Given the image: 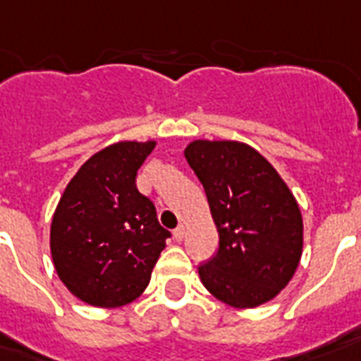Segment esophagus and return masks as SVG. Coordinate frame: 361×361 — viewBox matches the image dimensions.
<instances>
[{
	"label": "esophagus",
	"mask_w": 361,
	"mask_h": 361,
	"mask_svg": "<svg viewBox=\"0 0 361 361\" xmlns=\"http://www.w3.org/2000/svg\"><path fill=\"white\" fill-rule=\"evenodd\" d=\"M173 235H175V239H177V241H183L184 235H186V228H184V226H178L177 230L173 231Z\"/></svg>",
	"instance_id": "obj_1"
}]
</instances>
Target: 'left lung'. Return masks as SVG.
Returning a JSON list of instances; mask_svg holds the SVG:
<instances>
[{
  "mask_svg": "<svg viewBox=\"0 0 361 361\" xmlns=\"http://www.w3.org/2000/svg\"><path fill=\"white\" fill-rule=\"evenodd\" d=\"M184 158L203 184L219 231L216 256L200 267L203 286L235 309L281 294L303 252V219L292 190L247 142L195 139Z\"/></svg>",
  "mask_w": 361,
  "mask_h": 361,
  "instance_id": "obj_1",
  "label": "left lung"
}]
</instances>
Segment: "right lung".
<instances>
[{"mask_svg":"<svg viewBox=\"0 0 361 361\" xmlns=\"http://www.w3.org/2000/svg\"><path fill=\"white\" fill-rule=\"evenodd\" d=\"M156 141H118L90 156L63 190L50 224L52 264L92 307L116 309L149 286L169 231L139 194V167Z\"/></svg>","mask_w":361,"mask_h":361,"instance_id":"1","label":"right lung"}]
</instances>
